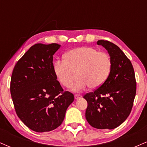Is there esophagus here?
<instances>
[{
    "mask_svg": "<svg viewBox=\"0 0 147 147\" xmlns=\"http://www.w3.org/2000/svg\"><path fill=\"white\" fill-rule=\"evenodd\" d=\"M82 97V96L81 95H79V94H75V99H80Z\"/></svg>",
    "mask_w": 147,
    "mask_h": 147,
    "instance_id": "obj_1",
    "label": "esophagus"
}]
</instances>
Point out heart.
<instances>
[{
	"mask_svg": "<svg viewBox=\"0 0 147 147\" xmlns=\"http://www.w3.org/2000/svg\"><path fill=\"white\" fill-rule=\"evenodd\" d=\"M112 61L107 52L98 51L92 47H80L67 52L63 61H56L53 71L62 86L70 88L75 73L77 80L72 90L80 92L88 86L96 88L102 86L111 73Z\"/></svg>",
	"mask_w": 147,
	"mask_h": 147,
	"instance_id": "obj_1",
	"label": "heart"
}]
</instances>
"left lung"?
<instances>
[{"instance_id": "8db88e82", "label": "left lung", "mask_w": 147, "mask_h": 147, "mask_svg": "<svg viewBox=\"0 0 147 147\" xmlns=\"http://www.w3.org/2000/svg\"><path fill=\"white\" fill-rule=\"evenodd\" d=\"M97 43L109 52L112 68L102 86L84 96L88 102L86 118L96 129H113L126 120L132 109L136 93L134 69L117 45L104 40Z\"/></svg>"}]
</instances>
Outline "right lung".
Returning a JSON list of instances; mask_svg holds the SVG:
<instances>
[{"mask_svg": "<svg viewBox=\"0 0 147 147\" xmlns=\"http://www.w3.org/2000/svg\"><path fill=\"white\" fill-rule=\"evenodd\" d=\"M60 46L34 45L18 61L11 74L10 92L16 114L36 132L59 126L74 101L73 94L63 91L53 71V55Z\"/></svg>", "mask_w": 147, "mask_h": 147, "instance_id": "add662e5", "label": "right lung"}]
</instances>
